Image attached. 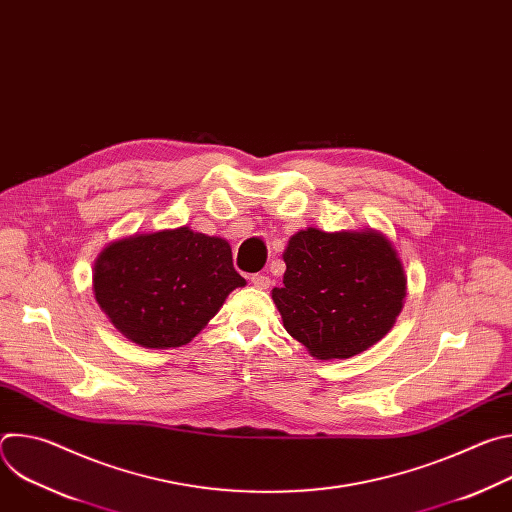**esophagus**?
I'll return each mask as SVG.
<instances>
[{"mask_svg": "<svg viewBox=\"0 0 512 512\" xmlns=\"http://www.w3.org/2000/svg\"><path fill=\"white\" fill-rule=\"evenodd\" d=\"M251 283L259 289H267L271 285V279L265 273H255V275H251Z\"/></svg>", "mask_w": 512, "mask_h": 512, "instance_id": "34e87169", "label": "esophagus"}]
</instances>
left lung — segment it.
Here are the masks:
<instances>
[{"instance_id": "1", "label": "left lung", "mask_w": 512, "mask_h": 512, "mask_svg": "<svg viewBox=\"0 0 512 512\" xmlns=\"http://www.w3.org/2000/svg\"><path fill=\"white\" fill-rule=\"evenodd\" d=\"M283 287L271 298L285 330L320 360L377 344L403 310L407 277L379 231L306 229L283 251Z\"/></svg>"}]
</instances>
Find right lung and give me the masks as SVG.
I'll return each mask as SVG.
<instances>
[{
  "label": "right lung",
  "instance_id": "right-lung-1",
  "mask_svg": "<svg viewBox=\"0 0 512 512\" xmlns=\"http://www.w3.org/2000/svg\"><path fill=\"white\" fill-rule=\"evenodd\" d=\"M245 283L225 239L188 227L115 241L93 269L97 304L123 336L145 348L188 344Z\"/></svg>",
  "mask_w": 512,
  "mask_h": 512
}]
</instances>
